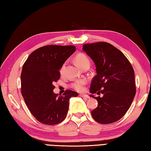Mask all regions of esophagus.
Wrapping results in <instances>:
<instances>
[{
    "label": "esophagus",
    "instance_id": "obj_1",
    "mask_svg": "<svg viewBox=\"0 0 151 151\" xmlns=\"http://www.w3.org/2000/svg\"><path fill=\"white\" fill-rule=\"evenodd\" d=\"M80 96H81V97L84 98H86V99L90 98V97H89V96H88V95H87V94H80Z\"/></svg>",
    "mask_w": 151,
    "mask_h": 151
}]
</instances>
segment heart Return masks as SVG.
Wrapping results in <instances>:
<instances>
[{"mask_svg":"<svg viewBox=\"0 0 151 151\" xmlns=\"http://www.w3.org/2000/svg\"><path fill=\"white\" fill-rule=\"evenodd\" d=\"M76 62L78 64V65L81 68L83 65H84L86 63H90L88 58L83 54H78V55L76 57ZM64 68H65V64L63 65L61 68V73H62ZM86 83V81L85 80H77L75 82L71 84V87H72L74 90L78 92H83L85 89V84Z\"/></svg>","mask_w":151,"mask_h":151,"instance_id":"b5f03b06","label":"heart"}]
</instances>
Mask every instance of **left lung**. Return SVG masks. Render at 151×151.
<instances>
[{
  "mask_svg": "<svg viewBox=\"0 0 151 151\" xmlns=\"http://www.w3.org/2000/svg\"><path fill=\"white\" fill-rule=\"evenodd\" d=\"M83 51L92 59L96 76L91 83V93H102L97 100L98 107L92 116L100 124L116 122L131 106L136 94L134 71L126 56L117 48L106 42L85 44Z\"/></svg>",
  "mask_w": 151,
  "mask_h": 151,
  "instance_id": "left-lung-1",
  "label": "left lung"
}]
</instances>
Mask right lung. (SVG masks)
<instances>
[{
	"mask_svg": "<svg viewBox=\"0 0 151 151\" xmlns=\"http://www.w3.org/2000/svg\"><path fill=\"white\" fill-rule=\"evenodd\" d=\"M73 45H47L30 54L22 69L21 93L33 116L42 124L54 125L67 116L70 99L78 93L67 90L58 97L54 81L60 78L59 70L75 52Z\"/></svg>",
	"mask_w": 151,
	"mask_h": 151,
	"instance_id": "obj_1",
	"label": "right lung"
}]
</instances>
